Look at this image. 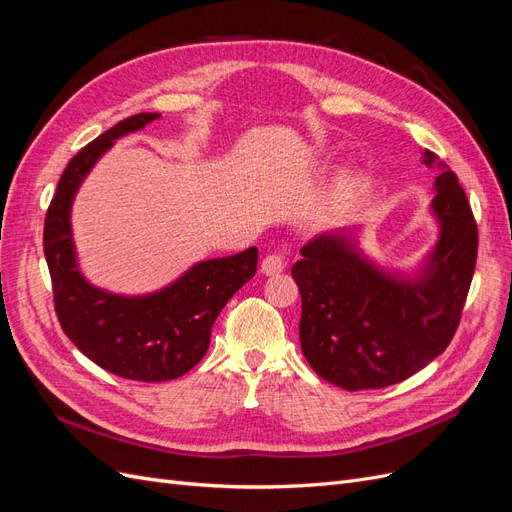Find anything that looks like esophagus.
<instances>
[{
    "label": "esophagus",
    "instance_id": "34e87169",
    "mask_svg": "<svg viewBox=\"0 0 512 512\" xmlns=\"http://www.w3.org/2000/svg\"><path fill=\"white\" fill-rule=\"evenodd\" d=\"M284 269H286V258L280 254H269L260 262V271L265 275H280Z\"/></svg>",
    "mask_w": 512,
    "mask_h": 512
}]
</instances>
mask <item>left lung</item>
<instances>
[{
	"label": "left lung",
	"instance_id": "obj_1",
	"mask_svg": "<svg viewBox=\"0 0 512 512\" xmlns=\"http://www.w3.org/2000/svg\"><path fill=\"white\" fill-rule=\"evenodd\" d=\"M423 162L442 173L431 203L440 239L421 273L382 271L346 228L314 237L292 267L303 303L301 350L320 378L346 391L384 389L410 378L446 350L459 327L478 230L453 170L427 149Z\"/></svg>",
	"mask_w": 512,
	"mask_h": 512
}]
</instances>
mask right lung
I'll return each instance as SVG.
<instances>
[{
	"mask_svg": "<svg viewBox=\"0 0 512 512\" xmlns=\"http://www.w3.org/2000/svg\"><path fill=\"white\" fill-rule=\"evenodd\" d=\"M160 113H138L100 134L68 162L44 220V256L51 271L53 301L61 329L87 359L111 374L138 380H175L203 359L215 318L245 282H250L258 250L203 260L170 286L123 297L91 286L72 241L70 209L79 185L117 138L145 128Z\"/></svg>",
	"mask_w": 512,
	"mask_h": 512,
	"instance_id": "obj_1",
	"label": "right lung"
}]
</instances>
